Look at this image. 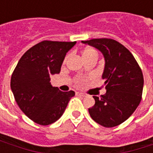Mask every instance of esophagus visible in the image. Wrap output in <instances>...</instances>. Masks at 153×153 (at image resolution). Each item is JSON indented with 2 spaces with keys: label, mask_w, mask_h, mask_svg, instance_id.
I'll return each instance as SVG.
<instances>
[{
  "label": "esophagus",
  "mask_w": 153,
  "mask_h": 153,
  "mask_svg": "<svg viewBox=\"0 0 153 153\" xmlns=\"http://www.w3.org/2000/svg\"><path fill=\"white\" fill-rule=\"evenodd\" d=\"M76 95H78V96H81V97H85V96H86V94H85V93H79V92H77Z\"/></svg>",
  "instance_id": "obj_1"
}]
</instances>
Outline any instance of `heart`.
<instances>
[{
    "instance_id": "1",
    "label": "heart",
    "mask_w": 153,
    "mask_h": 153,
    "mask_svg": "<svg viewBox=\"0 0 153 153\" xmlns=\"http://www.w3.org/2000/svg\"><path fill=\"white\" fill-rule=\"evenodd\" d=\"M97 51L95 49H93V48H91V47H88V48H86V49H84L83 51V57L84 60H86L88 58H89L91 56H97ZM67 57L65 59V61L66 60Z\"/></svg>"
}]
</instances>
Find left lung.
<instances>
[{
  "instance_id": "obj_1",
  "label": "left lung",
  "mask_w": 153,
  "mask_h": 153,
  "mask_svg": "<svg viewBox=\"0 0 153 153\" xmlns=\"http://www.w3.org/2000/svg\"><path fill=\"white\" fill-rule=\"evenodd\" d=\"M96 47L104 56L106 93L93 96L95 105L88 109L90 116L97 124L111 128L125 121L141 102L143 75L137 60L129 51L111 38L83 41Z\"/></svg>"
}]
</instances>
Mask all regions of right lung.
<instances>
[{
  "label": "right lung",
  "mask_w": 153,
  "mask_h": 153,
  "mask_svg": "<svg viewBox=\"0 0 153 153\" xmlns=\"http://www.w3.org/2000/svg\"><path fill=\"white\" fill-rule=\"evenodd\" d=\"M76 42L45 40L25 52L13 71L10 88L23 112L41 125L56 122L63 115L74 91L61 92L51 84L59 74L66 53Z\"/></svg>",
  "instance_id": "obj_1"
}]
</instances>
